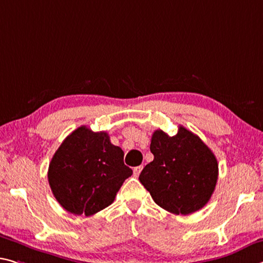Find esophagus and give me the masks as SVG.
I'll return each instance as SVG.
<instances>
[{
  "label": "esophagus",
  "mask_w": 263,
  "mask_h": 263,
  "mask_svg": "<svg viewBox=\"0 0 263 263\" xmlns=\"http://www.w3.org/2000/svg\"><path fill=\"white\" fill-rule=\"evenodd\" d=\"M141 170H143V166H137V167L133 168V174H135V177H138L139 176L140 172H141Z\"/></svg>",
  "instance_id": "esophagus-1"
}]
</instances>
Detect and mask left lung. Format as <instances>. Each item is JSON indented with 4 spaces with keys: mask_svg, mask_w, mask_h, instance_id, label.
<instances>
[{
    "mask_svg": "<svg viewBox=\"0 0 263 263\" xmlns=\"http://www.w3.org/2000/svg\"><path fill=\"white\" fill-rule=\"evenodd\" d=\"M149 149L154 159L141 171L139 180L158 206L187 215L206 205L218 181V160L197 135L179 126L176 136L153 132Z\"/></svg>",
    "mask_w": 263,
    "mask_h": 263,
    "instance_id": "8db88e82",
    "label": "left lung"
}]
</instances>
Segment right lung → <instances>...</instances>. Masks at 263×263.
<instances>
[{"instance_id":"obj_1","label":"right lung","mask_w":263,"mask_h":263,"mask_svg":"<svg viewBox=\"0 0 263 263\" xmlns=\"http://www.w3.org/2000/svg\"><path fill=\"white\" fill-rule=\"evenodd\" d=\"M132 170L106 132L81 126L66 137L49 165L53 197L70 213L86 216L111 205Z\"/></svg>"}]
</instances>
